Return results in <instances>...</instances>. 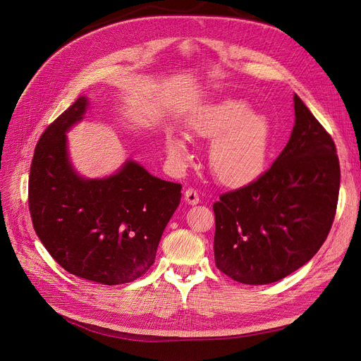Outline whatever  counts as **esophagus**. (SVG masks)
<instances>
[{
  "label": "esophagus",
  "instance_id": "34e87169",
  "mask_svg": "<svg viewBox=\"0 0 361 361\" xmlns=\"http://www.w3.org/2000/svg\"><path fill=\"white\" fill-rule=\"evenodd\" d=\"M185 201L190 205H197L200 202V195L195 190H186L185 191Z\"/></svg>",
  "mask_w": 361,
  "mask_h": 361
}]
</instances>
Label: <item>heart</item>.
I'll list each match as a JSON object with an SVG mask.
<instances>
[{"label": "heart", "instance_id": "1", "mask_svg": "<svg viewBox=\"0 0 361 361\" xmlns=\"http://www.w3.org/2000/svg\"><path fill=\"white\" fill-rule=\"evenodd\" d=\"M195 136L212 142L209 166L216 179L226 186H243L259 176L270 145L269 118L251 110L243 99L228 98L202 109L191 122ZM166 151L171 160L186 163L191 149L185 136L166 135Z\"/></svg>", "mask_w": 361, "mask_h": 361}]
</instances>
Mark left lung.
Returning a JSON list of instances; mask_svg holds the SVG:
<instances>
[{"mask_svg": "<svg viewBox=\"0 0 361 361\" xmlns=\"http://www.w3.org/2000/svg\"><path fill=\"white\" fill-rule=\"evenodd\" d=\"M295 123L271 167L220 195L214 262L236 282H278L310 262L334 223L341 170L331 135L294 94Z\"/></svg>", "mask_w": 361, "mask_h": 361, "instance_id": "1", "label": "left lung"}]
</instances>
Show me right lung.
<instances>
[{
    "instance_id": "obj_1",
    "label": "right lung",
    "mask_w": 361,
    "mask_h": 361,
    "mask_svg": "<svg viewBox=\"0 0 361 361\" xmlns=\"http://www.w3.org/2000/svg\"><path fill=\"white\" fill-rule=\"evenodd\" d=\"M87 97L51 123L38 141L29 176L33 228L68 273L102 285L141 278L180 202V183L149 175L135 160L116 173L88 179L75 170L66 133L83 118Z\"/></svg>"
}]
</instances>
